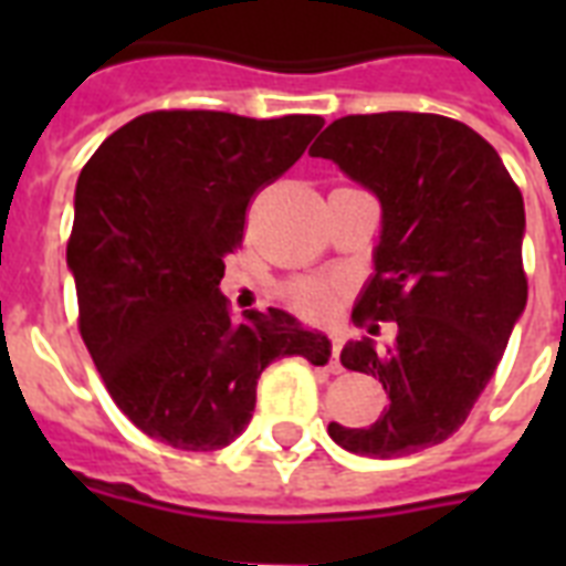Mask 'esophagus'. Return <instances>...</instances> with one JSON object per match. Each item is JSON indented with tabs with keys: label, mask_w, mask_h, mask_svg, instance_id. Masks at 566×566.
I'll use <instances>...</instances> for the list:
<instances>
[{
	"label": "esophagus",
	"mask_w": 566,
	"mask_h": 566,
	"mask_svg": "<svg viewBox=\"0 0 566 566\" xmlns=\"http://www.w3.org/2000/svg\"><path fill=\"white\" fill-rule=\"evenodd\" d=\"M332 373L344 370V364H340V337L332 335V361H328Z\"/></svg>",
	"instance_id": "obj_1"
}]
</instances>
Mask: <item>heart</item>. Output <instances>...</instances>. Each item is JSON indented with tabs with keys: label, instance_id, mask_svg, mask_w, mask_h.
<instances>
[{
	"label": "heart",
	"instance_id": "heart-1",
	"mask_svg": "<svg viewBox=\"0 0 566 566\" xmlns=\"http://www.w3.org/2000/svg\"><path fill=\"white\" fill-rule=\"evenodd\" d=\"M293 302L300 305L305 314H326L335 302V291L332 284L319 282V279H302L293 284Z\"/></svg>",
	"mask_w": 566,
	"mask_h": 566
}]
</instances>
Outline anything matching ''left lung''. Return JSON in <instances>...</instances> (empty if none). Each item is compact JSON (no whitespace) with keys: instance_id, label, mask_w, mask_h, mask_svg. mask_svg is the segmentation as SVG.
Wrapping results in <instances>:
<instances>
[{"instance_id":"obj_1","label":"left lung","mask_w":566,"mask_h":566,"mask_svg":"<svg viewBox=\"0 0 566 566\" xmlns=\"http://www.w3.org/2000/svg\"><path fill=\"white\" fill-rule=\"evenodd\" d=\"M378 196L376 275L355 326L396 323L394 344L349 340L346 370L381 381L390 408L367 429L328 422L355 455H411L464 426L526 308L523 193L479 132L440 114H353L311 146Z\"/></svg>"}]
</instances>
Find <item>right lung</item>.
Wrapping results in <instances>:
<instances>
[{"label":"right lung","mask_w":566,"mask_h":566,"mask_svg":"<svg viewBox=\"0 0 566 566\" xmlns=\"http://www.w3.org/2000/svg\"><path fill=\"white\" fill-rule=\"evenodd\" d=\"M323 117L149 111L84 164L66 264L78 332L117 408L188 452L229 447L264 367L326 364L332 344L282 308L240 323L220 293L252 196L300 161Z\"/></svg>","instance_id":"right-lung-1"}]
</instances>
